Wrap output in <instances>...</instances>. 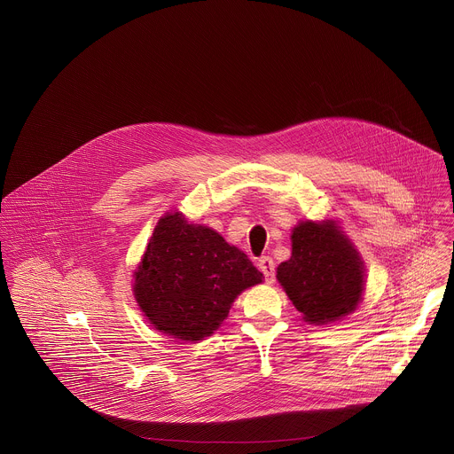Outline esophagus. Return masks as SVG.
I'll list each match as a JSON object with an SVG mask.
<instances>
[{
    "label": "esophagus",
    "mask_w": 454,
    "mask_h": 454,
    "mask_svg": "<svg viewBox=\"0 0 454 454\" xmlns=\"http://www.w3.org/2000/svg\"><path fill=\"white\" fill-rule=\"evenodd\" d=\"M258 267H260V270L265 275V280H267L269 284H273V280H275V265H273L272 258H269V256L260 258Z\"/></svg>",
    "instance_id": "34e87169"
}]
</instances>
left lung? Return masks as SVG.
I'll return each mask as SVG.
<instances>
[{
    "label": "left lung",
    "mask_w": 454,
    "mask_h": 454,
    "mask_svg": "<svg viewBox=\"0 0 454 454\" xmlns=\"http://www.w3.org/2000/svg\"><path fill=\"white\" fill-rule=\"evenodd\" d=\"M277 280L309 325H332L358 309L364 263L335 219L300 221L291 230V258Z\"/></svg>",
    "instance_id": "obj_1"
}]
</instances>
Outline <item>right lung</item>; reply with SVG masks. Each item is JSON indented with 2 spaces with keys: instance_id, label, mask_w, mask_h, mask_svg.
I'll return each instance as SVG.
<instances>
[{
  "instance_id": "right-lung-1",
  "label": "right lung",
  "mask_w": 454,
  "mask_h": 454,
  "mask_svg": "<svg viewBox=\"0 0 454 454\" xmlns=\"http://www.w3.org/2000/svg\"><path fill=\"white\" fill-rule=\"evenodd\" d=\"M262 282L244 251L176 210L158 221L133 272V294L156 330L196 342L223 325L242 291Z\"/></svg>"
}]
</instances>
